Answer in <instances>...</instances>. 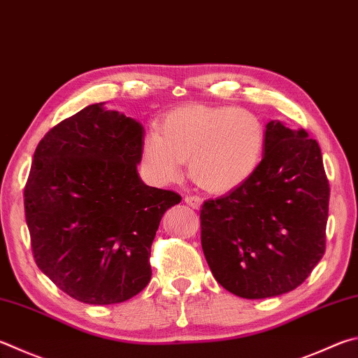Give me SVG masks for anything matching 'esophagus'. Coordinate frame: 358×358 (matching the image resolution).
Masks as SVG:
<instances>
[{
  "instance_id": "obj_1",
  "label": "esophagus",
  "mask_w": 358,
  "mask_h": 358,
  "mask_svg": "<svg viewBox=\"0 0 358 358\" xmlns=\"http://www.w3.org/2000/svg\"><path fill=\"white\" fill-rule=\"evenodd\" d=\"M185 201H186V205H189L191 208H194V210H199V208L201 206V199L197 196H187V197H185Z\"/></svg>"
}]
</instances>
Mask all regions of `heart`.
<instances>
[{"instance_id":"heart-1","label":"heart","mask_w":358,"mask_h":358,"mask_svg":"<svg viewBox=\"0 0 358 358\" xmlns=\"http://www.w3.org/2000/svg\"><path fill=\"white\" fill-rule=\"evenodd\" d=\"M266 145L263 123L244 109L187 105L162 117L158 131L141 145V166L155 186L178 181L187 161L200 189L227 194L247 183L262 164Z\"/></svg>"}]
</instances>
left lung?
Wrapping results in <instances>:
<instances>
[{"instance_id": "1", "label": "left lung", "mask_w": 358, "mask_h": 358, "mask_svg": "<svg viewBox=\"0 0 358 358\" xmlns=\"http://www.w3.org/2000/svg\"><path fill=\"white\" fill-rule=\"evenodd\" d=\"M258 171L200 211L201 249L217 283L244 299L297 288L326 250L329 181L302 128L271 120Z\"/></svg>"}]
</instances>
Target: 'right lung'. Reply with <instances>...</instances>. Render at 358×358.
Masks as SVG:
<instances>
[{
    "label": "right lung",
    "instance_id": "right-lung-1",
    "mask_svg": "<svg viewBox=\"0 0 358 358\" xmlns=\"http://www.w3.org/2000/svg\"><path fill=\"white\" fill-rule=\"evenodd\" d=\"M145 129L95 103L57 123L34 152L24 214L34 259L76 301H128L152 278L150 249L173 191L147 186L138 164Z\"/></svg>",
    "mask_w": 358,
    "mask_h": 358
}]
</instances>
